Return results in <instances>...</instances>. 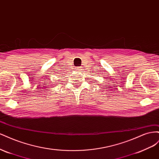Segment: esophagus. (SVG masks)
<instances>
[{
  "mask_svg": "<svg viewBox=\"0 0 159 159\" xmlns=\"http://www.w3.org/2000/svg\"><path fill=\"white\" fill-rule=\"evenodd\" d=\"M75 69H76L77 71H81V70H82V69H81V67H77V68H76Z\"/></svg>",
  "mask_w": 159,
  "mask_h": 159,
  "instance_id": "34e87169",
  "label": "esophagus"
}]
</instances>
